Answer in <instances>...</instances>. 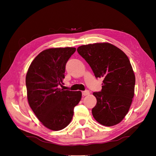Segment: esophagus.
Listing matches in <instances>:
<instances>
[{"label": "esophagus", "instance_id": "obj_1", "mask_svg": "<svg viewBox=\"0 0 156 156\" xmlns=\"http://www.w3.org/2000/svg\"><path fill=\"white\" fill-rule=\"evenodd\" d=\"M89 94H90V92L88 90H85V91H83L82 92V94H83V96H84L88 95Z\"/></svg>", "mask_w": 156, "mask_h": 156}]
</instances>
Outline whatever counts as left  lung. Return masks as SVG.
I'll list each match as a JSON object with an SVG mask.
<instances>
[{
    "mask_svg": "<svg viewBox=\"0 0 156 156\" xmlns=\"http://www.w3.org/2000/svg\"><path fill=\"white\" fill-rule=\"evenodd\" d=\"M77 50L95 77L103 79L101 92L93 93L97 100L92 110L94 118L105 126L118 124L128 112L134 96L135 76L128 57L105 42L81 45Z\"/></svg>",
    "mask_w": 156,
    "mask_h": 156,
    "instance_id": "8db88e82",
    "label": "left lung"
}]
</instances>
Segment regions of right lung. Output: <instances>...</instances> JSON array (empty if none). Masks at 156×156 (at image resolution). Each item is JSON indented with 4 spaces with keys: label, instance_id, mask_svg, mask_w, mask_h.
<instances>
[{
    "label": "right lung",
    "instance_id": "1",
    "mask_svg": "<svg viewBox=\"0 0 156 156\" xmlns=\"http://www.w3.org/2000/svg\"><path fill=\"white\" fill-rule=\"evenodd\" d=\"M76 49L51 48L36 56L26 75L27 99L32 110L47 128L59 131L72 121L81 91L64 90L66 64Z\"/></svg>",
    "mask_w": 156,
    "mask_h": 156
}]
</instances>
